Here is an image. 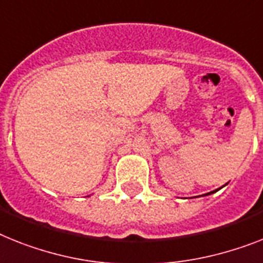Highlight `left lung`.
Here are the masks:
<instances>
[{
    "label": "left lung",
    "instance_id": "obj_1",
    "mask_svg": "<svg viewBox=\"0 0 263 263\" xmlns=\"http://www.w3.org/2000/svg\"><path fill=\"white\" fill-rule=\"evenodd\" d=\"M212 192H215V191H212ZM212 192H210V194H205V195H211V194H212Z\"/></svg>",
    "mask_w": 263,
    "mask_h": 263
}]
</instances>
